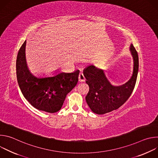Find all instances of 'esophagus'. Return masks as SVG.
<instances>
[{
	"label": "esophagus",
	"instance_id": "obj_1",
	"mask_svg": "<svg viewBox=\"0 0 158 158\" xmlns=\"http://www.w3.org/2000/svg\"><path fill=\"white\" fill-rule=\"evenodd\" d=\"M85 76L84 75L83 73H81L79 74V82H84L85 81Z\"/></svg>",
	"mask_w": 158,
	"mask_h": 158
}]
</instances>
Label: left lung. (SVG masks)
Segmentation results:
<instances>
[{
	"label": "left lung",
	"mask_w": 158,
	"mask_h": 158,
	"mask_svg": "<svg viewBox=\"0 0 158 158\" xmlns=\"http://www.w3.org/2000/svg\"><path fill=\"white\" fill-rule=\"evenodd\" d=\"M133 58V72L130 79L121 85L111 84L104 71L93 65L84 70L83 74L89 85V91L85 101L91 110L97 114H104L121 107L131 95L136 82L139 57L138 52L131 44L129 48Z\"/></svg>",
	"instance_id": "obj_1"
}]
</instances>
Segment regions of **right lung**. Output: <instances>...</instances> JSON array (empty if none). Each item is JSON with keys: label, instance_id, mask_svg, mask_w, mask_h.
Listing matches in <instances>:
<instances>
[{"label": "right lung", "instance_id": "right-lung-1", "mask_svg": "<svg viewBox=\"0 0 158 158\" xmlns=\"http://www.w3.org/2000/svg\"><path fill=\"white\" fill-rule=\"evenodd\" d=\"M26 44V40L20 47L16 60L17 79L21 92L35 109L54 113L61 109L67 94L77 84L80 71L60 73L52 77H35L27 67Z\"/></svg>", "mask_w": 158, "mask_h": 158}]
</instances>
